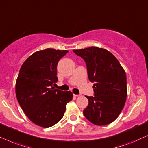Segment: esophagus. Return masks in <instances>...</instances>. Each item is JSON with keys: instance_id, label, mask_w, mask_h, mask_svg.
Wrapping results in <instances>:
<instances>
[{"instance_id": "obj_1", "label": "esophagus", "mask_w": 148, "mask_h": 148, "mask_svg": "<svg viewBox=\"0 0 148 148\" xmlns=\"http://www.w3.org/2000/svg\"><path fill=\"white\" fill-rule=\"evenodd\" d=\"M74 96H76V97H79V96H80V95H76V94H74Z\"/></svg>"}]
</instances>
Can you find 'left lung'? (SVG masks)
<instances>
[{"label": "left lung", "instance_id": "obj_1", "mask_svg": "<svg viewBox=\"0 0 148 148\" xmlns=\"http://www.w3.org/2000/svg\"><path fill=\"white\" fill-rule=\"evenodd\" d=\"M84 60L88 79L94 82V96H86L84 116L95 125L112 123L119 116L127 96V76L115 56L102 48L90 47L73 50Z\"/></svg>", "mask_w": 148, "mask_h": 148}]
</instances>
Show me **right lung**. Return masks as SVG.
I'll list each match as a JSON object with an SVG mask.
<instances>
[{"label": "right lung", "instance_id": "1", "mask_svg": "<svg viewBox=\"0 0 148 148\" xmlns=\"http://www.w3.org/2000/svg\"><path fill=\"white\" fill-rule=\"evenodd\" d=\"M68 51L47 49L36 51L21 66L16 84V97L25 115L36 125L52 127L64 116L70 91L53 87L58 81L57 66Z\"/></svg>", "mask_w": 148, "mask_h": 148}]
</instances>
